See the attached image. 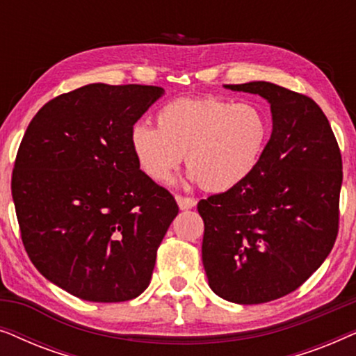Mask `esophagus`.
Masks as SVG:
<instances>
[{"mask_svg":"<svg viewBox=\"0 0 356 356\" xmlns=\"http://www.w3.org/2000/svg\"><path fill=\"white\" fill-rule=\"evenodd\" d=\"M177 202L181 211H188V209H193L196 206V199L194 197H188V196H181V194H177Z\"/></svg>","mask_w":356,"mask_h":356,"instance_id":"34e87169","label":"esophagus"}]
</instances>
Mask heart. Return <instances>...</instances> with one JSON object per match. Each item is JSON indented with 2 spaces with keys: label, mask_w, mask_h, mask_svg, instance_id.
<instances>
[{
  "label": "heart",
  "mask_w": 356,
  "mask_h": 356,
  "mask_svg": "<svg viewBox=\"0 0 356 356\" xmlns=\"http://www.w3.org/2000/svg\"><path fill=\"white\" fill-rule=\"evenodd\" d=\"M157 128L136 123L131 149L154 181H168L186 154L189 177L207 191H227L259 165L270 136L264 111L252 104L204 97L179 99L155 115Z\"/></svg>",
  "instance_id": "b5f03b06"
}]
</instances>
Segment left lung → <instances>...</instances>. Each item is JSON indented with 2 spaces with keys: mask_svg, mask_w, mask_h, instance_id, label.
Segmentation results:
<instances>
[{
  "mask_svg": "<svg viewBox=\"0 0 356 356\" xmlns=\"http://www.w3.org/2000/svg\"><path fill=\"white\" fill-rule=\"evenodd\" d=\"M225 87L269 102L272 134L245 181L199 201L202 264L213 293L259 305L303 285L332 250L342 155L309 97L264 81Z\"/></svg>",
  "mask_w": 356,
  "mask_h": 356,
  "instance_id": "1",
  "label": "left lung"
}]
</instances>
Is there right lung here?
<instances>
[{
	"label": "right lung",
	"instance_id": "obj_1",
	"mask_svg": "<svg viewBox=\"0 0 356 356\" xmlns=\"http://www.w3.org/2000/svg\"><path fill=\"white\" fill-rule=\"evenodd\" d=\"M163 89L89 84L48 102L19 145L11 191L32 264L81 300L118 303L152 279L178 204L131 149Z\"/></svg>",
	"mask_w": 356,
	"mask_h": 356
}]
</instances>
